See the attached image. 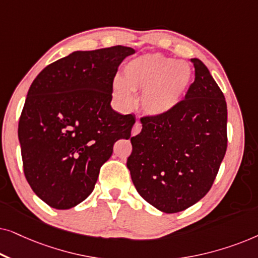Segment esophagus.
I'll list each match as a JSON object with an SVG mask.
<instances>
[{
    "label": "esophagus",
    "instance_id": "obj_1",
    "mask_svg": "<svg viewBox=\"0 0 258 258\" xmlns=\"http://www.w3.org/2000/svg\"><path fill=\"white\" fill-rule=\"evenodd\" d=\"M141 130H142V124H141L140 121H136V123L134 124L133 130H132L133 136H135V135H137V134H140Z\"/></svg>",
    "mask_w": 258,
    "mask_h": 258
}]
</instances>
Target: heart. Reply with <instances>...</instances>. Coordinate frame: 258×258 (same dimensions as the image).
Listing matches in <instances>:
<instances>
[{"instance_id":"1","label":"heart","mask_w":258,"mask_h":258,"mask_svg":"<svg viewBox=\"0 0 258 258\" xmlns=\"http://www.w3.org/2000/svg\"><path fill=\"white\" fill-rule=\"evenodd\" d=\"M192 72L188 63L162 54L137 56L123 68V79L115 77L112 93L122 107L134 103L133 91L142 90L140 104L151 116H163L182 101Z\"/></svg>"}]
</instances>
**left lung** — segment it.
I'll list each match as a JSON object with an SVG mask.
<instances>
[{"label": "left lung", "mask_w": 258, "mask_h": 258, "mask_svg": "<svg viewBox=\"0 0 258 258\" xmlns=\"http://www.w3.org/2000/svg\"><path fill=\"white\" fill-rule=\"evenodd\" d=\"M195 81L163 116H143L126 161L137 192L167 214L203 199L227 151V102L204 63L190 59Z\"/></svg>", "instance_id": "obj_1"}]
</instances>
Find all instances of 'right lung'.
Returning a JSON list of instances; mask_svg holds the SVG:
<instances>
[{"label": "right lung", "mask_w": 258, "mask_h": 258, "mask_svg": "<svg viewBox=\"0 0 258 258\" xmlns=\"http://www.w3.org/2000/svg\"><path fill=\"white\" fill-rule=\"evenodd\" d=\"M130 47L74 51L31 83L19 122L23 171L33 191L55 209L93 192L117 140H128L132 114L112 110V82Z\"/></svg>", "instance_id": "right-lung-1"}]
</instances>
